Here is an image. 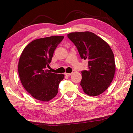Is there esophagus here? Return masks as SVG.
<instances>
[{
	"label": "esophagus",
	"mask_w": 133,
	"mask_h": 133,
	"mask_svg": "<svg viewBox=\"0 0 133 133\" xmlns=\"http://www.w3.org/2000/svg\"><path fill=\"white\" fill-rule=\"evenodd\" d=\"M71 73H64V75H66V76H71Z\"/></svg>",
	"instance_id": "obj_1"
}]
</instances>
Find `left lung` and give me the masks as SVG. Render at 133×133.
<instances>
[{
  "label": "left lung",
  "mask_w": 133,
  "mask_h": 133,
  "mask_svg": "<svg viewBox=\"0 0 133 133\" xmlns=\"http://www.w3.org/2000/svg\"><path fill=\"white\" fill-rule=\"evenodd\" d=\"M67 37L76 46L81 58L88 60V69L82 71L80 85L83 91L91 96L103 93L110 86L116 71L111 49L90 31L70 33Z\"/></svg>",
  "instance_id": "1"
}]
</instances>
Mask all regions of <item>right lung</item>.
Wrapping results in <instances>:
<instances>
[{"label":"right lung","mask_w":133,"mask_h":133,"mask_svg":"<svg viewBox=\"0 0 133 133\" xmlns=\"http://www.w3.org/2000/svg\"><path fill=\"white\" fill-rule=\"evenodd\" d=\"M64 36H54L30 42L22 51L18 71L24 88L38 100L48 102L57 95L58 84L64 78L63 74L46 70L56 48Z\"/></svg>","instance_id":"obj_1"}]
</instances>
